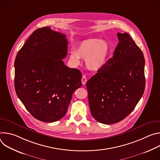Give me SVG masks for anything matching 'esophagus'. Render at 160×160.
I'll return each mask as SVG.
<instances>
[{
  "mask_svg": "<svg viewBox=\"0 0 160 160\" xmlns=\"http://www.w3.org/2000/svg\"><path fill=\"white\" fill-rule=\"evenodd\" d=\"M82 84L83 85H85V83H86V82H87V78L85 77V75H83L82 76Z\"/></svg>",
  "mask_w": 160,
  "mask_h": 160,
  "instance_id": "esophagus-1",
  "label": "esophagus"
}]
</instances>
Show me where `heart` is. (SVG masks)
<instances>
[{
  "mask_svg": "<svg viewBox=\"0 0 160 160\" xmlns=\"http://www.w3.org/2000/svg\"><path fill=\"white\" fill-rule=\"evenodd\" d=\"M111 52L109 43L104 40L87 39L78 43L75 50L70 52V59L75 64L80 63V59H85L88 70L98 72L106 65Z\"/></svg>",
  "mask_w": 160,
  "mask_h": 160,
  "instance_id": "1",
  "label": "heart"
}]
</instances>
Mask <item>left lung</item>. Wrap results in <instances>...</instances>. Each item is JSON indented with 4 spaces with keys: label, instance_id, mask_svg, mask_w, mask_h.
<instances>
[{
    "label": "left lung",
    "instance_id": "1",
    "mask_svg": "<svg viewBox=\"0 0 160 160\" xmlns=\"http://www.w3.org/2000/svg\"><path fill=\"white\" fill-rule=\"evenodd\" d=\"M119 42L101 71L87 82L92 117L106 125L125 118L142 98L145 88L144 57L127 33H118Z\"/></svg>",
    "mask_w": 160,
    "mask_h": 160
}]
</instances>
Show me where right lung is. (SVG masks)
I'll list each match as a JSON object with an SVG mask.
<instances>
[{
    "label": "right lung",
    "instance_id": "right-lung-1",
    "mask_svg": "<svg viewBox=\"0 0 160 160\" xmlns=\"http://www.w3.org/2000/svg\"><path fill=\"white\" fill-rule=\"evenodd\" d=\"M66 35L46 27L34 31L14 61L16 94L36 119L54 122L66 113L82 73L66 66Z\"/></svg>",
    "mask_w": 160,
    "mask_h": 160
}]
</instances>
